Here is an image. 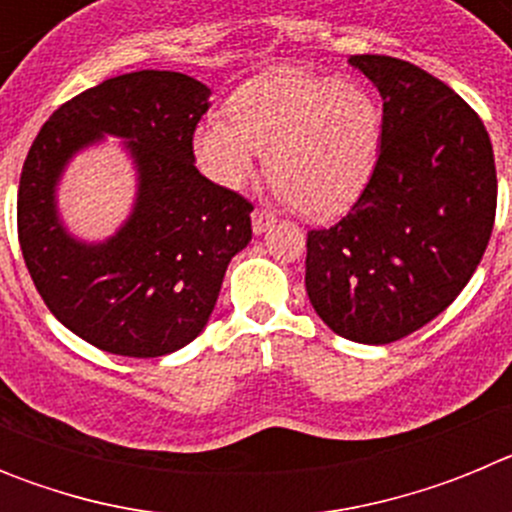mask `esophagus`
Masks as SVG:
<instances>
[{"mask_svg":"<svg viewBox=\"0 0 512 512\" xmlns=\"http://www.w3.org/2000/svg\"><path fill=\"white\" fill-rule=\"evenodd\" d=\"M251 225H253V233H256V235L266 233V230L274 225V215H271L269 210H253Z\"/></svg>","mask_w":512,"mask_h":512,"instance_id":"1","label":"esophagus"}]
</instances>
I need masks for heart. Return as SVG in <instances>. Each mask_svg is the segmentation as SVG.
Masks as SVG:
<instances>
[{"instance_id":"b5f03b06","label":"heart","mask_w":512,"mask_h":512,"mask_svg":"<svg viewBox=\"0 0 512 512\" xmlns=\"http://www.w3.org/2000/svg\"><path fill=\"white\" fill-rule=\"evenodd\" d=\"M230 115L210 112L192 133L197 164L225 189L243 187L266 151L279 197L325 220L354 205L377 169L382 110L336 76L266 71L230 97Z\"/></svg>"}]
</instances>
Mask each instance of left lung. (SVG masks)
<instances>
[{
    "mask_svg": "<svg viewBox=\"0 0 512 512\" xmlns=\"http://www.w3.org/2000/svg\"><path fill=\"white\" fill-rule=\"evenodd\" d=\"M348 63L382 97V148L351 212L307 233L305 287L333 333L382 346L431 323L477 271L495 156L477 112L436 76L390 56Z\"/></svg>",
    "mask_w": 512,
    "mask_h": 512,
    "instance_id": "8db88e82",
    "label": "left lung"
}]
</instances>
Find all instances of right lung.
Masks as SVG:
<instances>
[{"mask_svg": "<svg viewBox=\"0 0 512 512\" xmlns=\"http://www.w3.org/2000/svg\"><path fill=\"white\" fill-rule=\"evenodd\" d=\"M210 87L179 71H135L61 104L30 146L17 194L25 266L48 310L107 354H174L205 330L225 269L251 241V202L194 166L192 133ZM123 140L136 169L126 223L81 242L62 223L57 184L70 158Z\"/></svg>", "mask_w": 512, "mask_h": 512, "instance_id": "obj_1", "label": "right lung"}]
</instances>
